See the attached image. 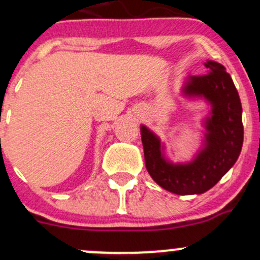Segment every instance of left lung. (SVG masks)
Returning <instances> with one entry per match:
<instances>
[{
    "mask_svg": "<svg viewBox=\"0 0 260 260\" xmlns=\"http://www.w3.org/2000/svg\"><path fill=\"white\" fill-rule=\"evenodd\" d=\"M207 74L188 77L182 87L187 99H204L211 106L204 120L202 146L191 161L173 163L164 155L160 139L141 125L145 167L151 178L176 194H201L215 186L240 155L244 140L241 102L222 64L205 63Z\"/></svg>",
    "mask_w": 260,
    "mask_h": 260,
    "instance_id": "obj_1",
    "label": "left lung"
}]
</instances>
